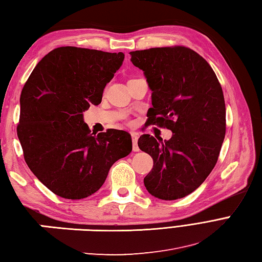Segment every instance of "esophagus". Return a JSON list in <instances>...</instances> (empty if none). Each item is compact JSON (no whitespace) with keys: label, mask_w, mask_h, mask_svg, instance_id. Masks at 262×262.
Returning <instances> with one entry per match:
<instances>
[{"label":"esophagus","mask_w":262,"mask_h":262,"mask_svg":"<svg viewBox=\"0 0 262 262\" xmlns=\"http://www.w3.org/2000/svg\"><path fill=\"white\" fill-rule=\"evenodd\" d=\"M131 138H132V149H133V151H139L138 135H137V133H131Z\"/></svg>","instance_id":"34e87169"}]
</instances>
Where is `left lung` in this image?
I'll return each mask as SVG.
<instances>
[{
  "label": "left lung",
  "mask_w": 262,
  "mask_h": 262,
  "mask_svg": "<svg viewBox=\"0 0 262 262\" xmlns=\"http://www.w3.org/2000/svg\"><path fill=\"white\" fill-rule=\"evenodd\" d=\"M130 55L152 92L148 125L172 132L165 141L149 135L139 138V148L154 159L144 186L159 200L183 199L200 187L217 161L225 137L222 87L208 62L189 48H151Z\"/></svg>",
  "instance_id": "obj_1"
}]
</instances>
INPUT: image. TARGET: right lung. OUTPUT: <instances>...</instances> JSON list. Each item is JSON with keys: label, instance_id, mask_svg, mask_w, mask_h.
<instances>
[{"label": "right lung", "instance_id": "right-lung-1", "mask_svg": "<svg viewBox=\"0 0 262 262\" xmlns=\"http://www.w3.org/2000/svg\"><path fill=\"white\" fill-rule=\"evenodd\" d=\"M124 60L123 52L60 47L40 60L20 96L17 138L28 167L52 193L67 200L94 194L115 161L132 151L129 133L93 136L83 112Z\"/></svg>", "mask_w": 262, "mask_h": 262}]
</instances>
